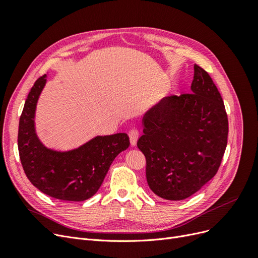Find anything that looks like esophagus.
Here are the masks:
<instances>
[{
    "label": "esophagus",
    "mask_w": 258,
    "mask_h": 258,
    "mask_svg": "<svg viewBox=\"0 0 258 258\" xmlns=\"http://www.w3.org/2000/svg\"><path fill=\"white\" fill-rule=\"evenodd\" d=\"M129 138H130V143L131 145H136L137 144V141L139 139V136H140V132L137 128H131L129 130Z\"/></svg>",
    "instance_id": "esophagus-1"
}]
</instances>
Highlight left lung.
I'll use <instances>...</instances> for the list:
<instances>
[{
    "label": "left lung",
    "mask_w": 258,
    "mask_h": 258,
    "mask_svg": "<svg viewBox=\"0 0 258 258\" xmlns=\"http://www.w3.org/2000/svg\"><path fill=\"white\" fill-rule=\"evenodd\" d=\"M191 92L163 98L143 117L138 147L146 158L152 191L166 200L197 192L221 166L227 146L228 118L211 76L194 66Z\"/></svg>",
    "instance_id": "obj_1"
}]
</instances>
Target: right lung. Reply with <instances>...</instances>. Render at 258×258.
I'll return each instance as SVG.
<instances>
[{"mask_svg": "<svg viewBox=\"0 0 258 258\" xmlns=\"http://www.w3.org/2000/svg\"><path fill=\"white\" fill-rule=\"evenodd\" d=\"M46 74L31 88L19 119L18 151L29 181L45 195L64 201H84L95 195L115 157L129 147L126 134L96 137L75 150L57 152L38 140L34 116Z\"/></svg>", "mask_w": 258, "mask_h": 258, "instance_id": "right-lung-1", "label": "right lung"}]
</instances>
